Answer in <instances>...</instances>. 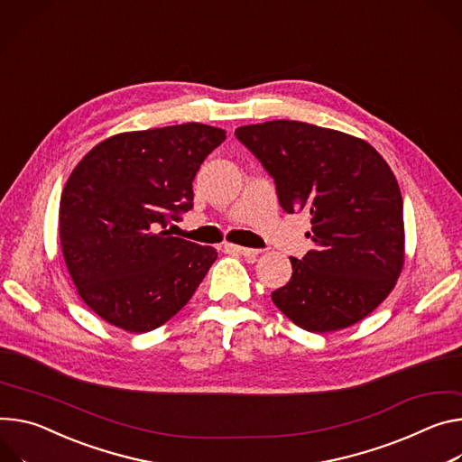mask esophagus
<instances>
[{"label": "esophagus", "mask_w": 462, "mask_h": 462, "mask_svg": "<svg viewBox=\"0 0 462 462\" xmlns=\"http://www.w3.org/2000/svg\"><path fill=\"white\" fill-rule=\"evenodd\" d=\"M225 248L228 250V253H236V254H241V256H258L260 254L258 248H246V246L230 245V243H226Z\"/></svg>", "instance_id": "obj_1"}]
</instances>
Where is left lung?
<instances>
[{
  "label": "left lung",
  "instance_id": "8db88e82",
  "mask_svg": "<svg viewBox=\"0 0 462 462\" xmlns=\"http://www.w3.org/2000/svg\"><path fill=\"white\" fill-rule=\"evenodd\" d=\"M236 138L273 177L283 212L311 217L315 248L291 258L274 306L315 333L365 319L403 265V200L387 162L359 138L302 121L246 125Z\"/></svg>",
  "mask_w": 462,
  "mask_h": 462
}]
</instances>
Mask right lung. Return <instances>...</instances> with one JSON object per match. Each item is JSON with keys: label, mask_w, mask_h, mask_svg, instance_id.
<instances>
[{"label": "right lung", "mask_w": 462, "mask_h": 462, "mask_svg": "<svg viewBox=\"0 0 462 462\" xmlns=\"http://www.w3.org/2000/svg\"><path fill=\"white\" fill-rule=\"evenodd\" d=\"M200 123L116 134L71 171L59 234L80 299L133 333L175 317L193 297L217 250L167 230L193 208V179L225 142Z\"/></svg>", "instance_id": "1"}]
</instances>
